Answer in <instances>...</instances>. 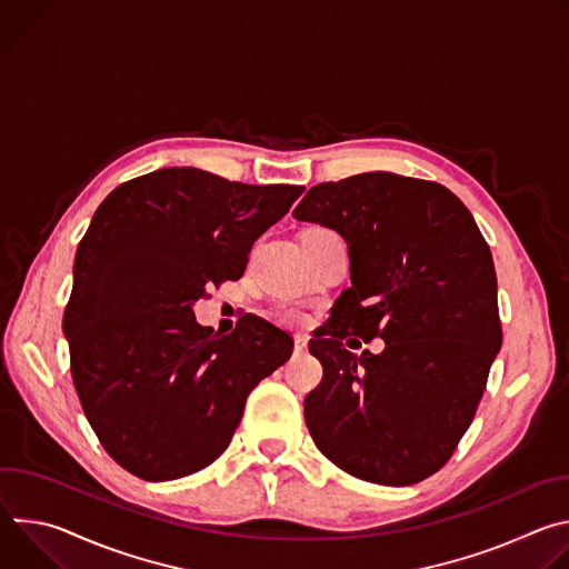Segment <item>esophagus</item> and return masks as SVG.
Masks as SVG:
<instances>
[{"mask_svg": "<svg viewBox=\"0 0 569 569\" xmlns=\"http://www.w3.org/2000/svg\"><path fill=\"white\" fill-rule=\"evenodd\" d=\"M306 347H308V338L297 336V338H295V353H303Z\"/></svg>", "mask_w": 569, "mask_h": 569, "instance_id": "esophagus-1", "label": "esophagus"}]
</instances>
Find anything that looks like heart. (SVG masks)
<instances>
[{
    "label": "heart",
    "instance_id": "b5f03b06",
    "mask_svg": "<svg viewBox=\"0 0 569 569\" xmlns=\"http://www.w3.org/2000/svg\"><path fill=\"white\" fill-rule=\"evenodd\" d=\"M279 319L283 323H290V327H306V323L310 321V312L297 303H288V306H281L279 308Z\"/></svg>",
    "mask_w": 569,
    "mask_h": 569
}]
</instances>
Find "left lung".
<instances>
[{
  "label": "left lung",
  "mask_w": 569,
  "mask_h": 569,
  "mask_svg": "<svg viewBox=\"0 0 569 569\" xmlns=\"http://www.w3.org/2000/svg\"><path fill=\"white\" fill-rule=\"evenodd\" d=\"M292 216L336 229L351 259V288L308 345L323 369L303 400L315 446L382 486L435 475L502 347L489 242L452 191L382 171L317 184ZM353 335L382 337L386 351L349 352Z\"/></svg>",
  "instance_id": "left-lung-1"
}]
</instances>
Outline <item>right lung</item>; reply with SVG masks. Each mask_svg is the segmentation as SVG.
<instances>
[{"mask_svg":"<svg viewBox=\"0 0 569 569\" xmlns=\"http://www.w3.org/2000/svg\"><path fill=\"white\" fill-rule=\"evenodd\" d=\"M303 193L200 169L117 187L78 242L62 317L76 393L106 452L146 481L207 468L229 446L250 391L292 353L263 317L229 336L196 321L207 288L246 272L254 240Z\"/></svg>","mask_w":569,"mask_h":569,"instance_id":"right-lung-1","label":"right lung"}]
</instances>
